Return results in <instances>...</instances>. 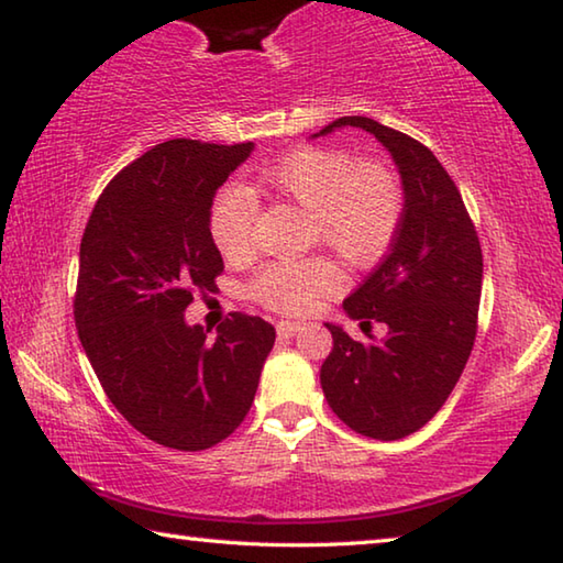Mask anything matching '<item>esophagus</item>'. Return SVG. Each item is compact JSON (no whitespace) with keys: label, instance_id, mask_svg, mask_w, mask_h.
<instances>
[{"label":"esophagus","instance_id":"obj_1","mask_svg":"<svg viewBox=\"0 0 563 563\" xmlns=\"http://www.w3.org/2000/svg\"><path fill=\"white\" fill-rule=\"evenodd\" d=\"M300 330H302L300 322H288V320L278 322V335L280 338H292V335H298Z\"/></svg>","mask_w":563,"mask_h":563}]
</instances>
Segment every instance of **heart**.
Instances as JSON below:
<instances>
[{
  "mask_svg": "<svg viewBox=\"0 0 563 563\" xmlns=\"http://www.w3.org/2000/svg\"><path fill=\"white\" fill-rule=\"evenodd\" d=\"M261 186L298 203L310 216V241L332 247L342 258L367 265L395 241L402 223V188L383 164L357 161L345 151L305 146L275 161ZM258 203L243 186H225L213 198L208 231L228 261L245 258L253 247ZM342 285L340 271L325 258L273 263L253 280V298L265 308L302 316Z\"/></svg>",
  "mask_w": 563,
  "mask_h": 563,
  "instance_id": "1",
  "label": "heart"
}]
</instances>
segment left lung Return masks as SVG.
<instances>
[{
  "label": "left lung",
  "mask_w": 563,
  "mask_h": 563,
  "mask_svg": "<svg viewBox=\"0 0 563 563\" xmlns=\"http://www.w3.org/2000/svg\"><path fill=\"white\" fill-rule=\"evenodd\" d=\"M362 129L383 144L402 178V223L383 263L342 308L360 320L367 342L325 322L332 350L320 385L352 430L373 440H402L440 412L470 360L482 298V247L454 180L430 148L367 117H342L312 139ZM385 321L375 341L368 322Z\"/></svg>",
  "instance_id": "obj_1"
}]
</instances>
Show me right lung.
<instances>
[{
    "label": "right lung",
    "mask_w": 563,
    "mask_h": 563,
    "mask_svg": "<svg viewBox=\"0 0 563 563\" xmlns=\"http://www.w3.org/2000/svg\"><path fill=\"white\" fill-rule=\"evenodd\" d=\"M253 144L174 139L121 168L89 216L74 320L111 405L148 440L201 452L243 422L275 328L243 312L208 338L184 312L223 271L208 216Z\"/></svg>",
    "instance_id": "1"
}]
</instances>
